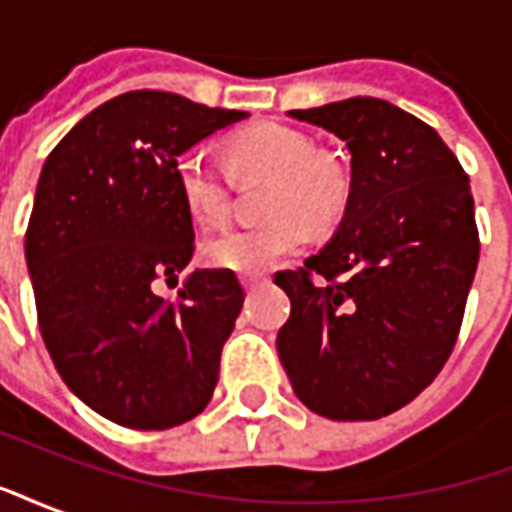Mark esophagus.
Listing matches in <instances>:
<instances>
[{
	"label": "esophagus",
	"mask_w": 512,
	"mask_h": 512,
	"mask_svg": "<svg viewBox=\"0 0 512 512\" xmlns=\"http://www.w3.org/2000/svg\"><path fill=\"white\" fill-rule=\"evenodd\" d=\"M241 282H244L246 290H255L257 285L268 282V277H266V274H244V277H241Z\"/></svg>",
	"instance_id": "obj_1"
}]
</instances>
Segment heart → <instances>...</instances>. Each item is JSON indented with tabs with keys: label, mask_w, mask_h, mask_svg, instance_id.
I'll return each mask as SVG.
<instances>
[{
	"label": "heart",
	"mask_w": 512,
	"mask_h": 512,
	"mask_svg": "<svg viewBox=\"0 0 512 512\" xmlns=\"http://www.w3.org/2000/svg\"><path fill=\"white\" fill-rule=\"evenodd\" d=\"M227 167L238 180L268 178L263 213L268 222L233 227L202 244L213 268L260 274L307 244V227L329 233L343 222L354 194L351 169L318 153L315 139L285 123H257L227 139ZM175 178L191 219L216 227L230 213V178L205 150L191 147L175 158Z\"/></svg>",
	"instance_id": "1"
}]
</instances>
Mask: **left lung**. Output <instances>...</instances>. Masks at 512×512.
<instances>
[{"label":"left lung","instance_id":"8db88e82","mask_svg":"<svg viewBox=\"0 0 512 512\" xmlns=\"http://www.w3.org/2000/svg\"><path fill=\"white\" fill-rule=\"evenodd\" d=\"M290 117L348 145L354 194L332 241L274 274L290 296L279 359L315 414L381 419L439 376L461 332L480 257L469 175L428 123L389 101Z\"/></svg>","mask_w":512,"mask_h":512}]
</instances>
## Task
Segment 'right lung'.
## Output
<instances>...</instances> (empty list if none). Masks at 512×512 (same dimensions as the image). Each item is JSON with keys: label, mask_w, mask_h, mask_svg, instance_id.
Listing matches in <instances>:
<instances>
[{"label": "right lung", "mask_w": 512, "mask_h": 512, "mask_svg": "<svg viewBox=\"0 0 512 512\" xmlns=\"http://www.w3.org/2000/svg\"><path fill=\"white\" fill-rule=\"evenodd\" d=\"M246 112L161 90L106 101L62 136L40 172L27 266L43 343L76 397L123 428L197 417L219 381L222 345L244 307L227 268H197L175 158Z\"/></svg>", "instance_id": "add662e5"}]
</instances>
